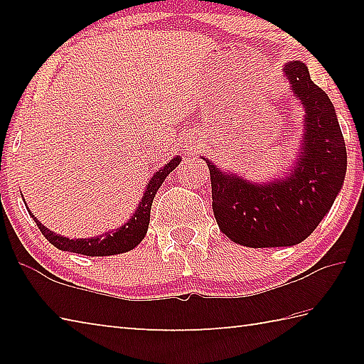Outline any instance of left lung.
Here are the masks:
<instances>
[{"instance_id":"obj_1","label":"left lung","mask_w":364,"mask_h":364,"mask_svg":"<svg viewBox=\"0 0 364 364\" xmlns=\"http://www.w3.org/2000/svg\"><path fill=\"white\" fill-rule=\"evenodd\" d=\"M295 96L305 107L304 152L287 180L252 184L210 170L212 207L220 230L247 247H284L310 236L329 212L347 170V151L334 106L311 82L304 63L284 67Z\"/></svg>"}]
</instances>
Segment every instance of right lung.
<instances>
[{
	"mask_svg": "<svg viewBox=\"0 0 364 364\" xmlns=\"http://www.w3.org/2000/svg\"><path fill=\"white\" fill-rule=\"evenodd\" d=\"M180 157L171 159L170 162L165 165L162 170H159L157 173H154L151 181L147 183V189L141 199L139 205L134 212L133 218L128 221V223L123 225L122 228L115 231H109L106 234H101L97 237L91 239H69L60 236L53 231H49L48 228L43 226L38 220H36L32 213V218L35 220L38 230L43 232L49 242H51L54 247L59 250H67V252H75V254L88 255V257H106V255H115V254H123V252H128L136 247V245L143 241L147 226H149L151 220V205L156 193L160 188V184L165 181V178L168 176L170 171L176 168V165L180 164Z\"/></svg>",
	"mask_w": 364,
	"mask_h": 364,
	"instance_id": "add662e5",
	"label": "right lung"
}]
</instances>
